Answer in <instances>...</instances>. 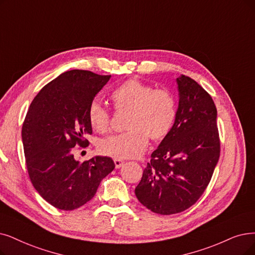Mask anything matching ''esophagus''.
<instances>
[{"mask_svg":"<svg viewBox=\"0 0 255 255\" xmlns=\"http://www.w3.org/2000/svg\"><path fill=\"white\" fill-rule=\"evenodd\" d=\"M114 163H115V167H116V168H120L122 165H124L125 161L119 160V159H115V160H114Z\"/></svg>","mask_w":255,"mask_h":255,"instance_id":"34e87169","label":"esophagus"}]
</instances>
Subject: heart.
Instances as JSON below:
<instances>
[{"label":"heart","instance_id":"1","mask_svg":"<svg viewBox=\"0 0 255 255\" xmlns=\"http://www.w3.org/2000/svg\"><path fill=\"white\" fill-rule=\"evenodd\" d=\"M111 100L118 113H128L122 134L100 141L101 154L115 159L139 157L152 141L164 139L172 129L177 118V101L169 91L156 89L131 78L116 87ZM89 121L92 128L105 134L110 129L109 111L97 101L89 107Z\"/></svg>","mask_w":255,"mask_h":255}]
</instances>
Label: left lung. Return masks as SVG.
<instances>
[{
    "instance_id": "1",
    "label": "left lung",
    "mask_w": 255,
    "mask_h": 255,
    "mask_svg": "<svg viewBox=\"0 0 255 255\" xmlns=\"http://www.w3.org/2000/svg\"><path fill=\"white\" fill-rule=\"evenodd\" d=\"M179 106L170 133L152 151L135 189L142 205L158 215L186 210L209 184L220 158L217 108L188 76L177 78Z\"/></svg>"
}]
</instances>
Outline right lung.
Wrapping results in <instances>:
<instances>
[{
	"instance_id": "right-lung-1",
	"label": "right lung",
	"mask_w": 255,
	"mask_h": 255,
	"mask_svg": "<svg viewBox=\"0 0 255 255\" xmlns=\"http://www.w3.org/2000/svg\"><path fill=\"white\" fill-rule=\"evenodd\" d=\"M110 78L91 71H67L40 90L28 110L22 140L29 178L39 195L58 209L85 205L115 168L110 157L79 162L73 155L74 146L89 145V107Z\"/></svg>"
}]
</instances>
